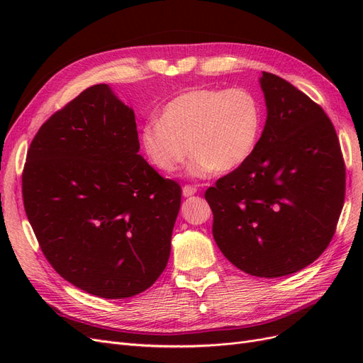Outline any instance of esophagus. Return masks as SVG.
I'll return each mask as SVG.
<instances>
[{"label": "esophagus", "instance_id": "34e87169", "mask_svg": "<svg viewBox=\"0 0 363 363\" xmlns=\"http://www.w3.org/2000/svg\"><path fill=\"white\" fill-rule=\"evenodd\" d=\"M196 192V188L195 186H191V184H184L183 186V196H191Z\"/></svg>", "mask_w": 363, "mask_h": 363}]
</instances>
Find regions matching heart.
<instances>
[{
  "label": "heart",
  "mask_w": 363,
  "mask_h": 363,
  "mask_svg": "<svg viewBox=\"0 0 363 363\" xmlns=\"http://www.w3.org/2000/svg\"><path fill=\"white\" fill-rule=\"evenodd\" d=\"M263 127L259 98L242 87H196L163 106L160 119L142 125L139 142L156 169L177 171L189 155L192 177L230 172L255 155Z\"/></svg>",
  "instance_id": "heart-1"
}]
</instances>
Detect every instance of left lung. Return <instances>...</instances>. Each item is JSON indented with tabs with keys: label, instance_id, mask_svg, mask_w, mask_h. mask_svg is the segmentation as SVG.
Returning a JSON list of instances; mask_svg holds the SVG:
<instances>
[{
	"label": "left lung",
	"instance_id": "8db88e82",
	"mask_svg": "<svg viewBox=\"0 0 363 363\" xmlns=\"http://www.w3.org/2000/svg\"><path fill=\"white\" fill-rule=\"evenodd\" d=\"M267 123L242 167L206 191L213 238L250 276L311 265L330 244L345 199V164L325 112L289 82L262 72Z\"/></svg>",
	"mask_w": 363,
	"mask_h": 363
}]
</instances>
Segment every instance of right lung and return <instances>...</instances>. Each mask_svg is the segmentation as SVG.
<instances>
[{"label":"right lung","instance_id":"obj_1","mask_svg":"<svg viewBox=\"0 0 363 363\" xmlns=\"http://www.w3.org/2000/svg\"><path fill=\"white\" fill-rule=\"evenodd\" d=\"M138 151L135 112L95 84L51 115L27 152L23 199L42 252L101 298L144 292L169 259L182 188Z\"/></svg>","mask_w":363,"mask_h":363}]
</instances>
